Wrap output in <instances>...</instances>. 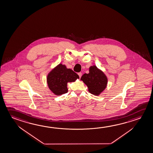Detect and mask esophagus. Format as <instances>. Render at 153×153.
I'll use <instances>...</instances> for the list:
<instances>
[{
	"label": "esophagus",
	"mask_w": 153,
	"mask_h": 153,
	"mask_svg": "<svg viewBox=\"0 0 153 153\" xmlns=\"http://www.w3.org/2000/svg\"><path fill=\"white\" fill-rule=\"evenodd\" d=\"M78 76H79V78L81 77H82V74L81 73H78Z\"/></svg>",
	"instance_id": "esophagus-1"
}]
</instances>
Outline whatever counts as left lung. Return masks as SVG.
<instances>
[{"label":"left lung","instance_id":"1","mask_svg":"<svg viewBox=\"0 0 153 153\" xmlns=\"http://www.w3.org/2000/svg\"><path fill=\"white\" fill-rule=\"evenodd\" d=\"M80 80L87 85L89 92L97 96L105 90L108 83V78L105 74L95 65L91 66L89 73L84 74Z\"/></svg>","mask_w":153,"mask_h":153}]
</instances>
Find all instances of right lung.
Here are the masks:
<instances>
[{"label": "right lung", "mask_w": 153, "mask_h": 153, "mask_svg": "<svg viewBox=\"0 0 153 153\" xmlns=\"http://www.w3.org/2000/svg\"><path fill=\"white\" fill-rule=\"evenodd\" d=\"M79 78V76L73 70L60 63L48 74L47 83L48 88L55 95H60L68 92V82H74Z\"/></svg>", "instance_id": "add662e5"}]
</instances>
